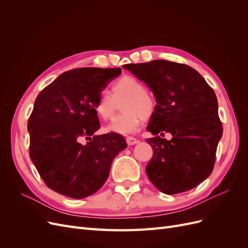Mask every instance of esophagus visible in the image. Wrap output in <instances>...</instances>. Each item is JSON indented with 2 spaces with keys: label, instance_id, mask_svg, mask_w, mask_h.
I'll list each match as a JSON object with an SVG mask.
<instances>
[{
  "label": "esophagus",
  "instance_id": "34e87169",
  "mask_svg": "<svg viewBox=\"0 0 248 248\" xmlns=\"http://www.w3.org/2000/svg\"><path fill=\"white\" fill-rule=\"evenodd\" d=\"M126 142H127V145H128V146H133V145L138 144V140L136 138L128 137V138H126Z\"/></svg>",
  "mask_w": 248,
  "mask_h": 248
}]
</instances>
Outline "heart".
Instances as JSON below:
<instances>
[{"mask_svg": "<svg viewBox=\"0 0 248 248\" xmlns=\"http://www.w3.org/2000/svg\"><path fill=\"white\" fill-rule=\"evenodd\" d=\"M110 94L102 92L95 102V111L101 120H108L114 115L117 103L121 104L124 114L115 117L106 126L107 132L128 136L138 131L141 119L153 114L155 101L145 90V85L132 76H124L116 80L110 88Z\"/></svg>", "mask_w": 248, "mask_h": 248, "instance_id": "b5f03b06", "label": "heart"}]
</instances>
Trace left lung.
Returning a JSON list of instances; mask_svg holds the SVG:
<instances>
[{"label": "left lung", "instance_id": "1", "mask_svg": "<svg viewBox=\"0 0 248 248\" xmlns=\"http://www.w3.org/2000/svg\"><path fill=\"white\" fill-rule=\"evenodd\" d=\"M123 67L145 82L157 102L147 127L155 136L147 139L153 148L146 168L149 180L166 194L190 190L212 172L222 137L213 89L185 64L154 60ZM159 132L172 139L157 137Z\"/></svg>", "mask_w": 248, "mask_h": 248}]
</instances>
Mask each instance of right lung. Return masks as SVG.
Returning <instances> with one entry per match:
<instances>
[{
	"instance_id": "add662e5",
	"label": "right lung",
	"mask_w": 248,
	"mask_h": 248,
	"mask_svg": "<svg viewBox=\"0 0 248 248\" xmlns=\"http://www.w3.org/2000/svg\"><path fill=\"white\" fill-rule=\"evenodd\" d=\"M121 68H77L59 76L37 96L28 121L30 158L54 191L84 199L99 190L111 162L127 147L121 134L95 136V102ZM84 139H89L82 144Z\"/></svg>"
}]
</instances>
